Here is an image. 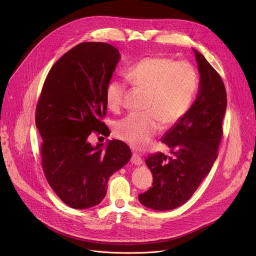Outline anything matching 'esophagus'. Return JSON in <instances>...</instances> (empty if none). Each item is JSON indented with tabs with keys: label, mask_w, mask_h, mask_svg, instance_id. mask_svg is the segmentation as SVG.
Returning <instances> with one entry per match:
<instances>
[{
	"label": "esophagus",
	"mask_w": 256,
	"mask_h": 256,
	"mask_svg": "<svg viewBox=\"0 0 256 256\" xmlns=\"http://www.w3.org/2000/svg\"><path fill=\"white\" fill-rule=\"evenodd\" d=\"M132 163L134 164V165H140L142 164V159L140 157L138 154L136 153H132V159H130Z\"/></svg>",
	"instance_id": "esophagus-1"
}]
</instances>
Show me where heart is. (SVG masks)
<instances>
[{
  "label": "heart",
  "mask_w": 256,
  "mask_h": 256,
  "mask_svg": "<svg viewBox=\"0 0 256 256\" xmlns=\"http://www.w3.org/2000/svg\"><path fill=\"white\" fill-rule=\"evenodd\" d=\"M126 77L134 87L147 91L142 114H130L118 120L114 130L118 138L134 149L147 147L157 134L160 122L171 126L190 109L198 86L196 68L188 62L165 56L144 58L134 64ZM126 85L114 79L105 89L107 107L118 112L124 103Z\"/></svg>",
  "instance_id": "heart-1"
}]
</instances>
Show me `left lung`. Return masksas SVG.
I'll return each instance as SVG.
<instances>
[{
	"mask_svg": "<svg viewBox=\"0 0 256 256\" xmlns=\"http://www.w3.org/2000/svg\"><path fill=\"white\" fill-rule=\"evenodd\" d=\"M194 52L200 76L198 97L184 116L162 136L173 157L159 152L146 159L153 186L138 194V200L156 210H173L192 196L210 171L223 136L225 85L204 56Z\"/></svg>",
	"mask_w": 256,
	"mask_h": 256,
	"instance_id": "left-lung-1",
	"label": "left lung"
}]
</instances>
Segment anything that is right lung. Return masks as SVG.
<instances>
[{
  "instance_id": "right-lung-1",
  "label": "right lung",
  "mask_w": 256,
  "mask_h": 256,
  "mask_svg": "<svg viewBox=\"0 0 256 256\" xmlns=\"http://www.w3.org/2000/svg\"><path fill=\"white\" fill-rule=\"evenodd\" d=\"M120 58L105 42H82L50 68L36 105L35 124L42 138V166L56 196L72 208L97 206L107 182L132 157L128 146L112 140L89 142L92 132L109 136L105 89Z\"/></svg>"
}]
</instances>
